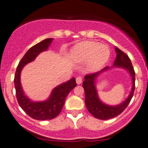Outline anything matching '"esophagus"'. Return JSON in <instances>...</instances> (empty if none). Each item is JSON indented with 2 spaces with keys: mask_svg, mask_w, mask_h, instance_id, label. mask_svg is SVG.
I'll return each mask as SVG.
<instances>
[{
  "mask_svg": "<svg viewBox=\"0 0 148 148\" xmlns=\"http://www.w3.org/2000/svg\"><path fill=\"white\" fill-rule=\"evenodd\" d=\"M82 77H81V76L77 77V78H76V83H77V84H82Z\"/></svg>",
  "mask_w": 148,
  "mask_h": 148,
  "instance_id": "1",
  "label": "esophagus"
}]
</instances>
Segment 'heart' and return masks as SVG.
<instances>
[{"instance_id": "b5f03b06", "label": "heart", "mask_w": 148, "mask_h": 148, "mask_svg": "<svg viewBox=\"0 0 148 148\" xmlns=\"http://www.w3.org/2000/svg\"><path fill=\"white\" fill-rule=\"evenodd\" d=\"M110 56L108 47L91 41L79 43L70 53V58L74 62L82 64L87 61V70L90 72L101 70L108 61Z\"/></svg>"}]
</instances>
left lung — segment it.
Returning <instances> with one entry per match:
<instances>
[{
	"label": "left lung",
	"instance_id": "8db88e82",
	"mask_svg": "<svg viewBox=\"0 0 148 148\" xmlns=\"http://www.w3.org/2000/svg\"><path fill=\"white\" fill-rule=\"evenodd\" d=\"M116 53V58L113 63V66L111 67L106 66L103 70L98 73L90 74L84 76V81L83 82L84 90L85 92V104L87 110L92 116L96 119L102 120H107L114 118L121 114L125 110L130 102L133 98V92L135 90V72L133 67L130 59L127 55L123 53L118 47H115ZM112 67L122 68L127 70L132 78V91L125 100L118 106H108L103 102L99 99L96 88V81L101 74L107 71Z\"/></svg>",
	"mask_w": 148,
	"mask_h": 148
}]
</instances>
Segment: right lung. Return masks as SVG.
<instances>
[{
	"label": "right lung",
	"mask_w": 148,
	"mask_h": 148,
	"mask_svg": "<svg viewBox=\"0 0 148 148\" xmlns=\"http://www.w3.org/2000/svg\"><path fill=\"white\" fill-rule=\"evenodd\" d=\"M53 40V38L45 39L30 48L18 64L14 78L18 104L28 116L36 120L53 119L58 116L69 92L76 87L75 78H72L70 80L55 87L49 97L42 101H33L23 92L21 83V73L23 66L33 61L40 53L47 50Z\"/></svg>",
	"instance_id": "add662e5"
}]
</instances>
